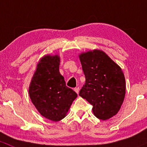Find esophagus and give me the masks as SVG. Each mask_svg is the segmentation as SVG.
I'll list each match as a JSON object with an SVG mask.
<instances>
[{
  "mask_svg": "<svg viewBox=\"0 0 147 147\" xmlns=\"http://www.w3.org/2000/svg\"><path fill=\"white\" fill-rule=\"evenodd\" d=\"M74 91H75L77 94H78V93H79V87H76L75 88H74Z\"/></svg>",
  "mask_w": 147,
  "mask_h": 147,
  "instance_id": "obj_1",
  "label": "esophagus"
}]
</instances>
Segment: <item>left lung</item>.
<instances>
[{"instance_id": "obj_1", "label": "left lung", "mask_w": 147, "mask_h": 147, "mask_svg": "<svg viewBox=\"0 0 147 147\" xmlns=\"http://www.w3.org/2000/svg\"><path fill=\"white\" fill-rule=\"evenodd\" d=\"M79 59L86 76V84L79 96L93 105L97 118H111L119 112L126 93L122 69L100 49L81 53Z\"/></svg>"}]
</instances>
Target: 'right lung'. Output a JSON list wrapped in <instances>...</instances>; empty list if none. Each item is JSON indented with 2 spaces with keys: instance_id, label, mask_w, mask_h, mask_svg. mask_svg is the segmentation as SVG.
Wrapping results in <instances>:
<instances>
[{
  "instance_id": "add662e5",
  "label": "right lung",
  "mask_w": 147,
  "mask_h": 147,
  "mask_svg": "<svg viewBox=\"0 0 147 147\" xmlns=\"http://www.w3.org/2000/svg\"><path fill=\"white\" fill-rule=\"evenodd\" d=\"M60 57L40 59L29 86V96L41 115L54 122L64 118L77 94L66 86L59 72Z\"/></svg>"
}]
</instances>
